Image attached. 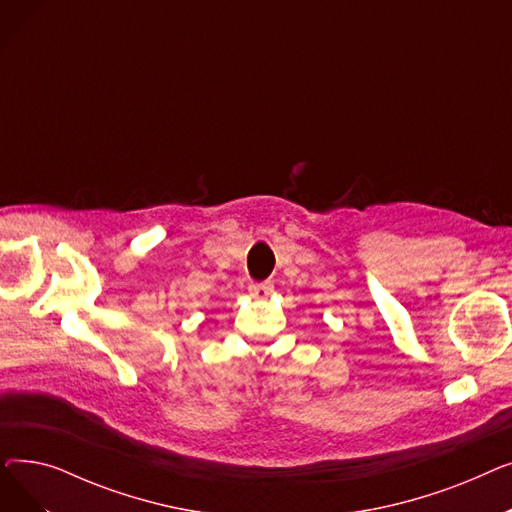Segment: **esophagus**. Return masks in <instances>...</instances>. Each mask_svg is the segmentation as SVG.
<instances>
[{
  "instance_id": "obj_1",
  "label": "esophagus",
  "mask_w": 512,
  "mask_h": 512,
  "mask_svg": "<svg viewBox=\"0 0 512 512\" xmlns=\"http://www.w3.org/2000/svg\"><path fill=\"white\" fill-rule=\"evenodd\" d=\"M274 292V284L272 282H253L249 284V294L257 301H265L270 299V294Z\"/></svg>"
}]
</instances>
